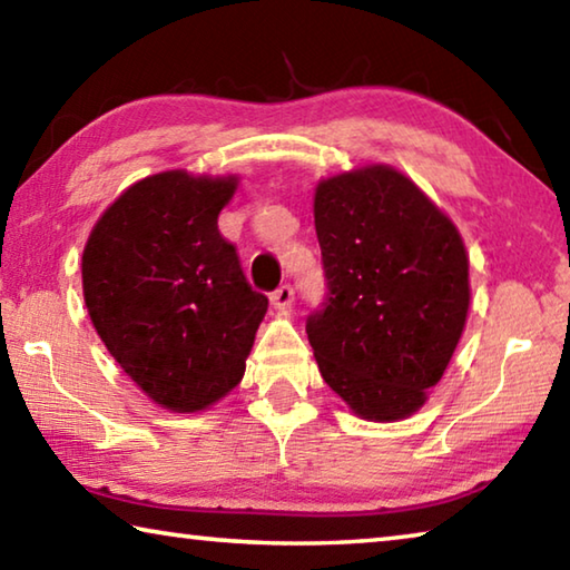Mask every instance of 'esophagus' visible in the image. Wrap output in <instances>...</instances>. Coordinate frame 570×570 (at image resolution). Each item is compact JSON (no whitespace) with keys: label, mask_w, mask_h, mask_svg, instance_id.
Instances as JSON below:
<instances>
[{"label":"esophagus","mask_w":570,"mask_h":570,"mask_svg":"<svg viewBox=\"0 0 570 570\" xmlns=\"http://www.w3.org/2000/svg\"><path fill=\"white\" fill-rule=\"evenodd\" d=\"M272 304H274V308H288L294 304V288L288 286V284H284V286H278L276 292L272 294Z\"/></svg>","instance_id":"1"}]
</instances>
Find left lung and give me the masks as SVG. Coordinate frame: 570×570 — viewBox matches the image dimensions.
I'll return each mask as SVG.
<instances>
[{"instance_id":"8db88e82","label":"left lung","mask_w":570,"mask_h":570,"mask_svg":"<svg viewBox=\"0 0 570 570\" xmlns=\"http://www.w3.org/2000/svg\"><path fill=\"white\" fill-rule=\"evenodd\" d=\"M314 226L330 294L306 334L322 377L356 417H410L442 380L468 322L460 230L384 163L316 183Z\"/></svg>"}]
</instances>
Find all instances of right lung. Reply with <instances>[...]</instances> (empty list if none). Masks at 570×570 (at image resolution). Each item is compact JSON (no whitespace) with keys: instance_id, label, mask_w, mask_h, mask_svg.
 Returning <instances> with one entry per match:
<instances>
[{"instance_id":"1","label":"right lung","mask_w":570,"mask_h":570,"mask_svg":"<svg viewBox=\"0 0 570 570\" xmlns=\"http://www.w3.org/2000/svg\"><path fill=\"white\" fill-rule=\"evenodd\" d=\"M238 176L163 170L125 188L82 250V296L122 372L163 410L200 412L244 380L268 298L218 214Z\"/></svg>"}]
</instances>
